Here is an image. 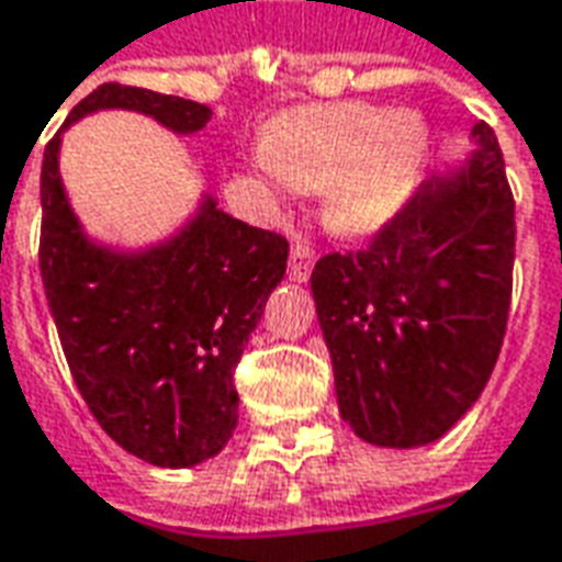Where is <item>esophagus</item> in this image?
<instances>
[{"instance_id": "1", "label": "esophagus", "mask_w": 562, "mask_h": 562, "mask_svg": "<svg viewBox=\"0 0 562 562\" xmlns=\"http://www.w3.org/2000/svg\"><path fill=\"white\" fill-rule=\"evenodd\" d=\"M313 261H316V252L306 244H294L292 256H289V280L306 282L310 273H313Z\"/></svg>"}]
</instances>
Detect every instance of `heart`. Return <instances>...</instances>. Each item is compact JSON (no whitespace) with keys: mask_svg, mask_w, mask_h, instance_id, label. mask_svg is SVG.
I'll return each mask as SVG.
<instances>
[{"mask_svg":"<svg viewBox=\"0 0 562 562\" xmlns=\"http://www.w3.org/2000/svg\"><path fill=\"white\" fill-rule=\"evenodd\" d=\"M427 123L379 104H310L282 114L265 135L256 168L277 192H316L322 220L340 237L389 225L413 195L427 156Z\"/></svg>","mask_w":562,"mask_h":562,"instance_id":"heart-1","label":"heart"}]
</instances>
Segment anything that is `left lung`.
<instances>
[{
  "label": "left lung",
  "mask_w": 562,
  "mask_h": 562,
  "mask_svg": "<svg viewBox=\"0 0 562 562\" xmlns=\"http://www.w3.org/2000/svg\"><path fill=\"white\" fill-rule=\"evenodd\" d=\"M424 180L358 252L313 268L342 422L370 446L436 442L470 413L506 337L515 198L494 128Z\"/></svg>",
  "instance_id": "1"
}]
</instances>
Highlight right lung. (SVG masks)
Masks as SVG:
<instances>
[{"instance_id": "add662e5", "label": "right lung", "mask_w": 562, "mask_h": 562, "mask_svg": "<svg viewBox=\"0 0 562 562\" xmlns=\"http://www.w3.org/2000/svg\"><path fill=\"white\" fill-rule=\"evenodd\" d=\"M138 111L195 135L213 116L180 95L102 83L44 147V294L75 385L128 454L153 467H195L220 454L237 427L234 367L280 285L289 240L252 228L204 195L180 232L147 249L95 244L59 177L63 132L95 111Z\"/></svg>"}]
</instances>
